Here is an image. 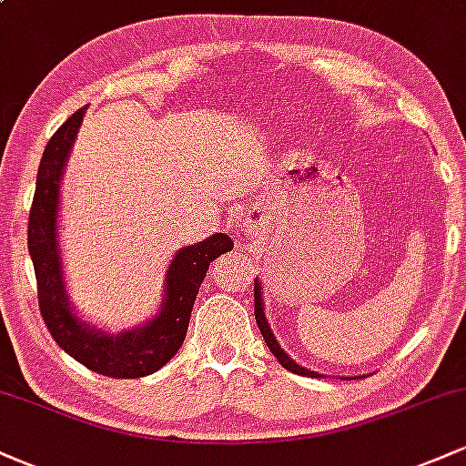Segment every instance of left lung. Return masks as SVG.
I'll use <instances>...</instances> for the list:
<instances>
[{"label":"left lung","mask_w":466,"mask_h":466,"mask_svg":"<svg viewBox=\"0 0 466 466\" xmlns=\"http://www.w3.org/2000/svg\"><path fill=\"white\" fill-rule=\"evenodd\" d=\"M254 313H256V324H258L260 333H263V339L265 344L269 346V350L274 352V357L278 361H280L282 368H287V370L296 372V374H302V377H324V374L315 372V370H309V368H304L298 363L296 360H291V357L287 355L285 349H282L280 344H278L274 330H271L269 322H267V315H265V302H263V285H260V280L256 278L254 280ZM349 379V377H346Z\"/></svg>","instance_id":"8db88e82"}]
</instances>
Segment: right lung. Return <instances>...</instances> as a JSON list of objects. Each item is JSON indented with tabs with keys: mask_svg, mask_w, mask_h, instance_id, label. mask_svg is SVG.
Masks as SVG:
<instances>
[{
	"mask_svg": "<svg viewBox=\"0 0 466 466\" xmlns=\"http://www.w3.org/2000/svg\"><path fill=\"white\" fill-rule=\"evenodd\" d=\"M87 106L69 116L47 142L36 173V190L28 221V251L35 265L39 307L52 337L69 357L89 370L114 379H137L157 372L181 349L192 304L210 263L234 248L228 234L217 232L177 249L164 278L162 304L151 319L133 329L109 333L78 318L67 296L58 245L61 179Z\"/></svg>",
	"mask_w": 466,
	"mask_h": 466,
	"instance_id": "add662e5",
	"label": "right lung"
}]
</instances>
